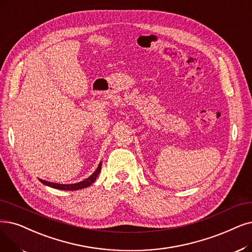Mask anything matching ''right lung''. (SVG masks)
<instances>
[{"label": "right lung", "instance_id": "1", "mask_svg": "<svg viewBox=\"0 0 252 252\" xmlns=\"http://www.w3.org/2000/svg\"><path fill=\"white\" fill-rule=\"evenodd\" d=\"M101 168H102V162L99 163V166H97L96 170L91 175V176L89 178L84 179L83 181H80L78 183H74V184H59V183H53V182H48V181H45V180H42V179H39L41 181V183L47 185V187H50L52 189H62V190H77V189H85L87 187H90V185H92L94 180L96 179L97 175L100 174V171H101Z\"/></svg>", "mask_w": 252, "mask_h": 252}]
</instances>
